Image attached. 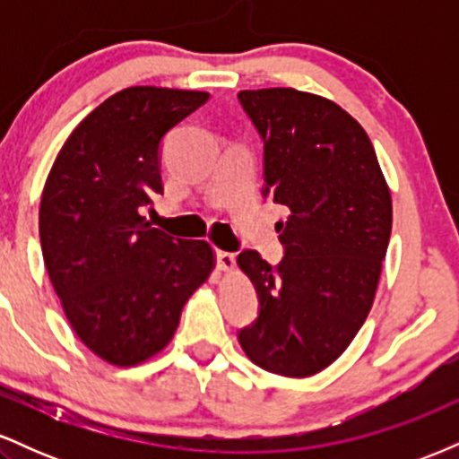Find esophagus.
<instances>
[{
    "instance_id": "34e87169",
    "label": "esophagus",
    "mask_w": 459,
    "mask_h": 459,
    "mask_svg": "<svg viewBox=\"0 0 459 459\" xmlns=\"http://www.w3.org/2000/svg\"><path fill=\"white\" fill-rule=\"evenodd\" d=\"M215 261H218V270H220V272H233V267H235V255H230V252H222V250H220L218 255H215Z\"/></svg>"
}]
</instances>
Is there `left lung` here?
Segmentation results:
<instances>
[{
  "label": "left lung",
  "mask_w": 459,
  "mask_h": 459,
  "mask_svg": "<svg viewBox=\"0 0 459 459\" xmlns=\"http://www.w3.org/2000/svg\"><path fill=\"white\" fill-rule=\"evenodd\" d=\"M265 149V189L289 209L278 222V265L237 256L261 299L239 332L256 367L308 377L350 347L373 307L393 226V200L367 131L330 99L296 91H241Z\"/></svg>",
  "instance_id": "1"
}]
</instances>
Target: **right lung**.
Wrapping results in <instances>:
<instances>
[{
    "label": "right lung",
    "mask_w": 459,
    "mask_h": 459,
    "mask_svg": "<svg viewBox=\"0 0 459 459\" xmlns=\"http://www.w3.org/2000/svg\"><path fill=\"white\" fill-rule=\"evenodd\" d=\"M209 92L134 86L94 108L57 152L40 198L45 267L83 345L135 367L172 341L181 310L215 267L203 239L152 229L160 146Z\"/></svg>",
    "instance_id": "add662e5"
}]
</instances>
